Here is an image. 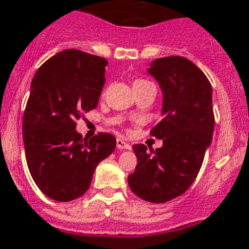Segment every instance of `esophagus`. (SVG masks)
<instances>
[{
	"mask_svg": "<svg viewBox=\"0 0 249 249\" xmlns=\"http://www.w3.org/2000/svg\"><path fill=\"white\" fill-rule=\"evenodd\" d=\"M116 146L119 150H130V144H129L126 141L123 140V138H117Z\"/></svg>",
	"mask_w": 249,
	"mask_h": 249,
	"instance_id": "esophagus-1",
	"label": "esophagus"
}]
</instances>
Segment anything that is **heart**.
Returning <instances> with one entry per match:
<instances>
[{"mask_svg":"<svg viewBox=\"0 0 249 249\" xmlns=\"http://www.w3.org/2000/svg\"><path fill=\"white\" fill-rule=\"evenodd\" d=\"M144 83H148V81H146V80H137L136 83H134V85H137V84H144Z\"/></svg>","mask_w":249,"mask_h":249,"instance_id":"obj_1","label":"heart"}]
</instances>
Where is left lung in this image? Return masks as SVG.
I'll return each instance as SVG.
<instances>
[{"mask_svg": "<svg viewBox=\"0 0 249 249\" xmlns=\"http://www.w3.org/2000/svg\"><path fill=\"white\" fill-rule=\"evenodd\" d=\"M148 73L163 90L164 117L150 130L151 136L163 140V146L155 151H147L144 144L133 146L137 166L128 176V183L141 199L165 203L193 185L212 142V85L183 56L154 60Z\"/></svg>", "mask_w": 249, "mask_h": 249, "instance_id": "8db88e82", "label": "left lung"}]
</instances>
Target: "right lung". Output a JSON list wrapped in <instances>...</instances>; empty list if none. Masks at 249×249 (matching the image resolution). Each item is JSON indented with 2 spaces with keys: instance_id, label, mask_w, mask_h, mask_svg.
<instances>
[{
  "instance_id": "obj_1",
  "label": "right lung",
  "mask_w": 249,
  "mask_h": 249,
  "mask_svg": "<svg viewBox=\"0 0 249 249\" xmlns=\"http://www.w3.org/2000/svg\"><path fill=\"white\" fill-rule=\"evenodd\" d=\"M108 62L67 49L48 59L31 84L23 141L29 173L38 189L56 201L88 191L94 170L116 147V138L98 133L89 141L76 132L77 120L97 107Z\"/></svg>"
}]
</instances>
